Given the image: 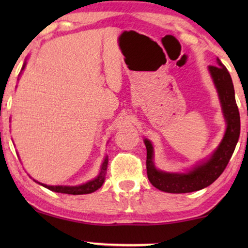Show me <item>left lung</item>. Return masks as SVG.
<instances>
[{
	"label": "left lung",
	"instance_id": "8db88e82",
	"mask_svg": "<svg viewBox=\"0 0 248 248\" xmlns=\"http://www.w3.org/2000/svg\"><path fill=\"white\" fill-rule=\"evenodd\" d=\"M210 76L218 93L221 105L226 131L218 147L208 158L199 161L184 172L160 170L155 165V150L152 142L144 139L147 148V174L155 188L167 193H189L200 191L211 185L228 165L235 150L240 133V117L235 99L232 77L226 66L217 57V65L208 67Z\"/></svg>",
	"mask_w": 248,
	"mask_h": 248
}]
</instances>
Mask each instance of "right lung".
Returning a JSON list of instances; mask_svg holds the SVG:
<instances>
[{"label": "right lung", "instance_id": "obj_1", "mask_svg": "<svg viewBox=\"0 0 248 248\" xmlns=\"http://www.w3.org/2000/svg\"><path fill=\"white\" fill-rule=\"evenodd\" d=\"M26 64H27V62L23 63L21 72H20L19 76H21L22 71L25 70V67H26ZM107 165H108V155H106V157H105L103 164H101L99 174H98L96 177H94L93 179H91V181H89V182L83 183V184L77 185V186L46 185V184H43V183H40V182L35 181V179H33V181H35L36 183H38L39 185L44 186V187L48 188L49 191H53V192H56V193H63V194H72V195L89 194V193H93L94 191H97L98 188H100L101 186H103L104 182H105V176H106Z\"/></svg>", "mask_w": 248, "mask_h": 248}]
</instances>
